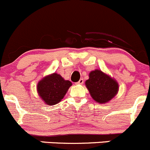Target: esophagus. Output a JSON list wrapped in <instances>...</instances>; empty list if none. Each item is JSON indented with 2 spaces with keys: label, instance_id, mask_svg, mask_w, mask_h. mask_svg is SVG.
Returning a JSON list of instances; mask_svg holds the SVG:
<instances>
[{
  "label": "esophagus",
  "instance_id": "obj_1",
  "mask_svg": "<svg viewBox=\"0 0 150 150\" xmlns=\"http://www.w3.org/2000/svg\"><path fill=\"white\" fill-rule=\"evenodd\" d=\"M83 83H84V79H79V81H78V82H76L77 84H82Z\"/></svg>",
  "mask_w": 150,
  "mask_h": 150
}]
</instances>
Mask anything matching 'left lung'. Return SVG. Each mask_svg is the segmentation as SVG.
<instances>
[{
	"label": "left lung",
	"instance_id": "obj_1",
	"mask_svg": "<svg viewBox=\"0 0 150 150\" xmlns=\"http://www.w3.org/2000/svg\"><path fill=\"white\" fill-rule=\"evenodd\" d=\"M85 85L93 100L99 103H108L119 91V84L116 79L100 69L90 72Z\"/></svg>",
	"mask_w": 150,
	"mask_h": 150
}]
</instances>
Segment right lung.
I'll return each mask as SVG.
<instances>
[{
    "label": "right lung",
    "instance_id": "1",
    "mask_svg": "<svg viewBox=\"0 0 150 150\" xmlns=\"http://www.w3.org/2000/svg\"><path fill=\"white\" fill-rule=\"evenodd\" d=\"M72 83L60 74L53 73L43 77L37 84V93L47 105L57 104L66 96Z\"/></svg>",
    "mask_w": 150,
    "mask_h": 150
}]
</instances>
